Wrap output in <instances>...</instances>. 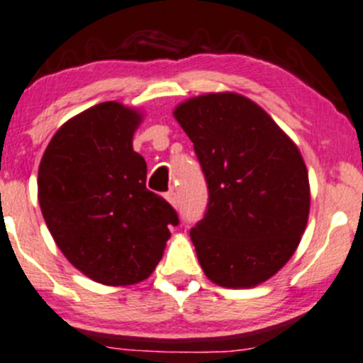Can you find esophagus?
<instances>
[{"instance_id": "1", "label": "esophagus", "mask_w": 363, "mask_h": 363, "mask_svg": "<svg viewBox=\"0 0 363 363\" xmlns=\"http://www.w3.org/2000/svg\"><path fill=\"white\" fill-rule=\"evenodd\" d=\"M166 201L169 202L173 208H178V196H177V192H173V190H169V192L166 194Z\"/></svg>"}]
</instances>
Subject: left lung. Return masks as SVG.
<instances>
[{"label":"left lung","instance_id":"1","mask_svg":"<svg viewBox=\"0 0 363 363\" xmlns=\"http://www.w3.org/2000/svg\"><path fill=\"white\" fill-rule=\"evenodd\" d=\"M174 118L208 183L204 218L190 230L199 263L221 287L258 286L289 261L306 228L305 161L275 121L237 93L190 99Z\"/></svg>","mask_w":363,"mask_h":363}]
</instances>
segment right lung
Returning a JSON list of instances; mask_svg holds the SVG:
<instances>
[{
  "label": "right lung",
  "mask_w": 363,
  "mask_h": 363,
  "mask_svg": "<svg viewBox=\"0 0 363 363\" xmlns=\"http://www.w3.org/2000/svg\"><path fill=\"white\" fill-rule=\"evenodd\" d=\"M142 116L104 102L53 135L38 171L41 213L58 249L105 286L145 280L164 252L171 204L145 186L147 162L133 150Z\"/></svg>",
  "instance_id": "add662e5"
}]
</instances>
